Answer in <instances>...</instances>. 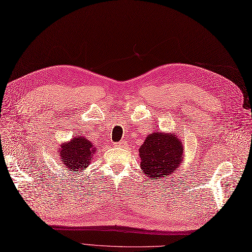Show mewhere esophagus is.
I'll use <instances>...</instances> for the list:
<instances>
[{
  "label": "esophagus",
  "mask_w": 252,
  "mask_h": 252,
  "mask_svg": "<svg viewBox=\"0 0 252 252\" xmlns=\"http://www.w3.org/2000/svg\"><path fill=\"white\" fill-rule=\"evenodd\" d=\"M125 145H126L125 141H121V142H118V143H114L113 146H116V147H124Z\"/></svg>",
  "instance_id": "obj_1"
}]
</instances>
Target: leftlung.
I'll use <instances>...</instances> for the list:
<instances>
[{
	"label": "left lung",
	"mask_w": 252,
	"mask_h": 252,
	"mask_svg": "<svg viewBox=\"0 0 252 252\" xmlns=\"http://www.w3.org/2000/svg\"><path fill=\"white\" fill-rule=\"evenodd\" d=\"M183 148L175 134L161 131L148 134L139 149L141 169L150 179L168 178L178 170L184 158Z\"/></svg>",
	"instance_id": "8db88e82"
}]
</instances>
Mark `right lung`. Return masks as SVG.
Here are the masks:
<instances>
[{
	"mask_svg": "<svg viewBox=\"0 0 252 252\" xmlns=\"http://www.w3.org/2000/svg\"><path fill=\"white\" fill-rule=\"evenodd\" d=\"M61 162L72 172L85 170L90 165L96 148L83 136H74L69 142L60 145Z\"/></svg>",
	"mask_w": 252,
	"mask_h": 252,
	"instance_id": "right-lung-1",
	"label": "right lung"
}]
</instances>
